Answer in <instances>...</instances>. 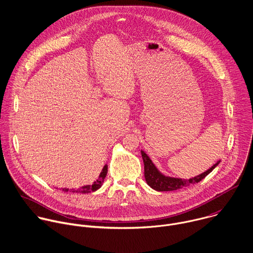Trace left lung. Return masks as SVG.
I'll use <instances>...</instances> for the list:
<instances>
[{
    "label": "left lung",
    "mask_w": 253,
    "mask_h": 253,
    "mask_svg": "<svg viewBox=\"0 0 253 253\" xmlns=\"http://www.w3.org/2000/svg\"><path fill=\"white\" fill-rule=\"evenodd\" d=\"M141 156L143 159V164H144V178L146 183L148 184L149 187H151L152 189L159 191V192H163V191H174V190H178L180 188L183 187H187L190 186L192 184L198 183L200 182L202 179H204L208 174H210L220 162V160H218L215 164H213L210 169H208L207 171H205L204 173L190 178V179H181V178H174V177H169V176H165L164 174H162L153 164V162L151 161V159L148 157V155L141 150Z\"/></svg>",
    "instance_id": "obj_1"
}]
</instances>
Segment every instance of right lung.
Listing matches in <instances>:
<instances>
[{
	"mask_svg": "<svg viewBox=\"0 0 253 253\" xmlns=\"http://www.w3.org/2000/svg\"><path fill=\"white\" fill-rule=\"evenodd\" d=\"M107 173H108V165L106 164L105 166H104V168H103V170H102V172L100 173V175H99V178L92 184V185H86V186H83V187H81V188H79L78 190H74V189H72L71 190V192H73V193H91V192H95V191H97L98 189H100L101 187H102V185H103V183H104V180H105V178H106V176H107ZM64 192H67L68 191V189H62Z\"/></svg>",
	"mask_w": 253,
	"mask_h": 253,
	"instance_id": "add662e5",
	"label": "right lung"
}]
</instances>
